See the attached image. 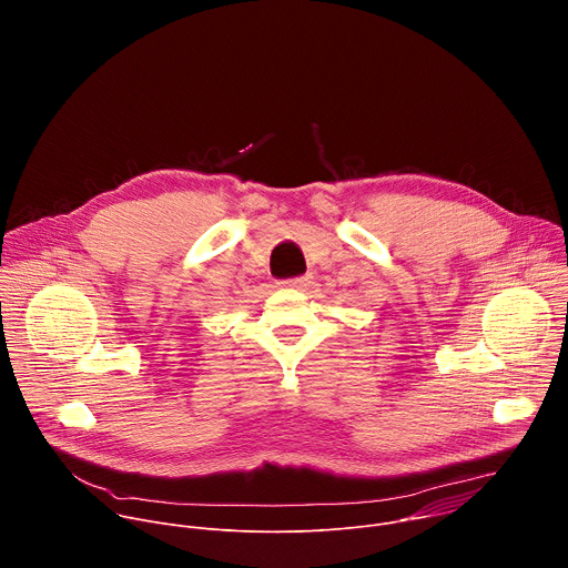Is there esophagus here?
Wrapping results in <instances>:
<instances>
[{"mask_svg": "<svg viewBox=\"0 0 568 568\" xmlns=\"http://www.w3.org/2000/svg\"><path fill=\"white\" fill-rule=\"evenodd\" d=\"M310 283H312V278H310V276H298V278H290V281H285L283 285H285V287H290V290H305Z\"/></svg>", "mask_w": 568, "mask_h": 568, "instance_id": "1", "label": "esophagus"}]
</instances>
